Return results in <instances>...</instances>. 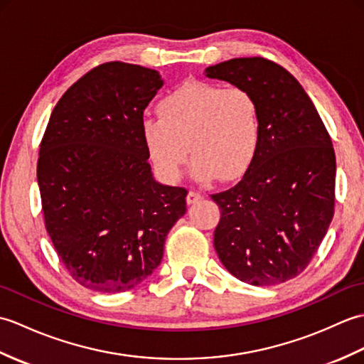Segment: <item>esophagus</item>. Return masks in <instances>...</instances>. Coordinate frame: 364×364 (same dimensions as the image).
Masks as SVG:
<instances>
[{"label": "esophagus", "mask_w": 364, "mask_h": 364, "mask_svg": "<svg viewBox=\"0 0 364 364\" xmlns=\"http://www.w3.org/2000/svg\"><path fill=\"white\" fill-rule=\"evenodd\" d=\"M203 198V196L200 194V192H197V191H189V194H188V197H186V202H188V205H194V203H197V202H200V200Z\"/></svg>", "instance_id": "obj_1"}]
</instances>
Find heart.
I'll list each match as a JSON object with an SVG mask.
<instances>
[{
    "instance_id": "1",
    "label": "heart",
    "mask_w": 364,
    "mask_h": 364,
    "mask_svg": "<svg viewBox=\"0 0 364 364\" xmlns=\"http://www.w3.org/2000/svg\"><path fill=\"white\" fill-rule=\"evenodd\" d=\"M145 117L141 134L153 166L168 183L180 180L191 153L197 181H233L253 164L261 145V115L249 90L188 80Z\"/></svg>"
}]
</instances>
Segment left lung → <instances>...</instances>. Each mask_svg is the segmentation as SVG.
Here are the masks:
<instances>
[{
	"label": "left lung",
	"instance_id": "8db88e82",
	"mask_svg": "<svg viewBox=\"0 0 364 364\" xmlns=\"http://www.w3.org/2000/svg\"><path fill=\"white\" fill-rule=\"evenodd\" d=\"M208 78L249 90L261 115L257 158L220 208L214 249L231 275L253 286L304 272L335 211L336 159L318 111L294 76L264 58L208 67Z\"/></svg>",
	"mask_w": 364,
	"mask_h": 364
}]
</instances>
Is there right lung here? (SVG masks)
Returning <instances> with one entry per match:
<instances>
[{"label": "right lung", "instance_id": "add662e5", "mask_svg": "<svg viewBox=\"0 0 364 364\" xmlns=\"http://www.w3.org/2000/svg\"><path fill=\"white\" fill-rule=\"evenodd\" d=\"M164 81L125 63L95 67L54 106L38 150L46 231L81 286L136 288L161 264L167 233L186 213L184 188L153 178L144 109Z\"/></svg>", "mask_w": 364, "mask_h": 364}]
</instances>
